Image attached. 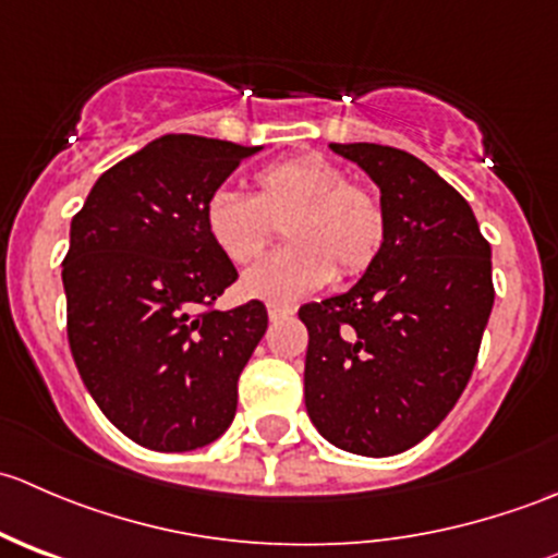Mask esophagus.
Instances as JSON below:
<instances>
[{
	"mask_svg": "<svg viewBox=\"0 0 558 558\" xmlns=\"http://www.w3.org/2000/svg\"><path fill=\"white\" fill-rule=\"evenodd\" d=\"M267 315H269V320H286V318H291V315H294V307L267 305Z\"/></svg>",
	"mask_w": 558,
	"mask_h": 558,
	"instance_id": "1",
	"label": "esophagus"
}]
</instances>
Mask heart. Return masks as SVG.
Returning <instances> with one entry per match:
<instances>
[{
    "label": "heart",
    "mask_w": 558,
    "mask_h": 558,
    "mask_svg": "<svg viewBox=\"0 0 558 558\" xmlns=\"http://www.w3.org/2000/svg\"><path fill=\"white\" fill-rule=\"evenodd\" d=\"M256 194L213 191L205 202V229L218 251L247 264L286 223L289 247L243 275V291L269 305H289L335 280L337 267L359 275L386 243V213L367 185L348 183L345 172L324 156L269 161L253 174Z\"/></svg>",
    "instance_id": "obj_1"
}]
</instances>
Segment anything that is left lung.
Returning a JSON list of instances; mask_svg holds the SVG:
<instances>
[{"mask_svg": "<svg viewBox=\"0 0 558 558\" xmlns=\"http://www.w3.org/2000/svg\"><path fill=\"white\" fill-rule=\"evenodd\" d=\"M380 189L386 243L342 294L300 307L305 404L331 446L393 456L459 402L494 305L492 245L464 196L399 148L331 143Z\"/></svg>", "mask_w": 558, "mask_h": 558, "instance_id": "1", "label": "left lung"}]
</instances>
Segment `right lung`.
<instances>
[{
    "instance_id": "1",
    "label": "right lung",
    "mask_w": 558,
    "mask_h": 558,
    "mask_svg": "<svg viewBox=\"0 0 558 558\" xmlns=\"http://www.w3.org/2000/svg\"><path fill=\"white\" fill-rule=\"evenodd\" d=\"M258 150L165 134L110 167L72 218L61 264L72 359L110 424L150 451H196L229 429L267 331L256 300L210 311L238 269L205 229V202Z\"/></svg>"
}]
</instances>
